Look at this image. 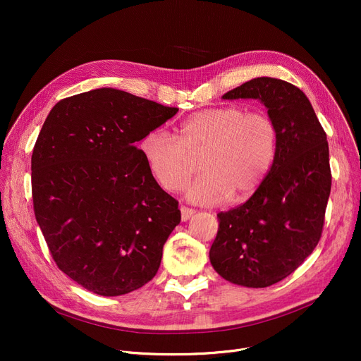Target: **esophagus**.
I'll return each mask as SVG.
<instances>
[{
  "mask_svg": "<svg viewBox=\"0 0 361 361\" xmlns=\"http://www.w3.org/2000/svg\"><path fill=\"white\" fill-rule=\"evenodd\" d=\"M180 212H181V219L183 221H187L190 219L193 215H195V209H192V207H187V206H181L180 207Z\"/></svg>",
  "mask_w": 361,
  "mask_h": 361,
  "instance_id": "esophagus-1",
  "label": "esophagus"
}]
</instances>
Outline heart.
I'll use <instances>...</instances> for the list:
<instances>
[{"instance_id": "heart-1", "label": "heart", "mask_w": 361, "mask_h": 361, "mask_svg": "<svg viewBox=\"0 0 361 361\" xmlns=\"http://www.w3.org/2000/svg\"><path fill=\"white\" fill-rule=\"evenodd\" d=\"M276 146L278 130L269 114L240 105L202 109L181 123L178 137L157 128L140 142L152 176L169 193L183 190L200 159L203 174L187 196L204 204L250 197L267 178Z\"/></svg>"}]
</instances>
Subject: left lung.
<instances>
[{
    "instance_id": "left-lung-1",
    "label": "left lung",
    "mask_w": 361,
    "mask_h": 361,
    "mask_svg": "<svg viewBox=\"0 0 361 361\" xmlns=\"http://www.w3.org/2000/svg\"><path fill=\"white\" fill-rule=\"evenodd\" d=\"M222 98L259 99L278 130L267 178L247 202L218 214L209 252L224 279L264 288L293 274L322 237L332 184L326 133L306 94L286 80L252 79Z\"/></svg>"
}]
</instances>
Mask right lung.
<instances>
[{"instance_id":"1","label":"right lung","mask_w":361,"mask_h":361,"mask_svg":"<svg viewBox=\"0 0 361 361\" xmlns=\"http://www.w3.org/2000/svg\"><path fill=\"white\" fill-rule=\"evenodd\" d=\"M177 111L94 89L56 102L36 139V221L59 269L94 294L131 293L159 269L181 214L135 143Z\"/></svg>"}]
</instances>
